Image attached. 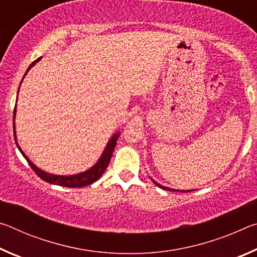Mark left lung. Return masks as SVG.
Wrapping results in <instances>:
<instances>
[{
  "label": "left lung",
  "instance_id": "1",
  "mask_svg": "<svg viewBox=\"0 0 257 257\" xmlns=\"http://www.w3.org/2000/svg\"><path fill=\"white\" fill-rule=\"evenodd\" d=\"M152 181L154 182V184L158 186V187H160V188H162V189H165V190H172V191H179L178 189H172V188H168V187H164V186H162V185H160V184H158V182L156 181H154L153 179H152ZM181 191H184V193H187V191H191V190H181Z\"/></svg>",
  "mask_w": 257,
  "mask_h": 257
}]
</instances>
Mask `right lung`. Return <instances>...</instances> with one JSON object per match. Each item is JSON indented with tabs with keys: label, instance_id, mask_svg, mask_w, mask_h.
Masks as SVG:
<instances>
[{
	"label": "right lung",
	"instance_id": "right-lung-1",
	"mask_svg": "<svg viewBox=\"0 0 257 257\" xmlns=\"http://www.w3.org/2000/svg\"><path fill=\"white\" fill-rule=\"evenodd\" d=\"M42 59L38 58L37 60H35L34 62L30 64V66L28 67L27 71H26V73L24 75V78L25 76L27 75V72L32 69V67H34L35 64H36V62H38ZM23 78V79H24ZM23 81V80H21ZM21 85V82H20ZM20 88V87H19ZM18 93H19V89H18ZM17 99H18V97H17ZM16 107H17V104L15 106V111H14V135H15V141H16V144L17 146H18V149L20 151V153L24 155V158L27 160L28 164L32 167L33 170L35 171V173L41 178V179H43L46 182H50V184H54V185H59V186H63V187H71V188H76V187H84V186H88V185H92L93 182H95L96 180H98L99 178H101V176L104 173V171H105V169L107 168L108 163H110L111 161V156H112V153L113 151H114V147L116 145V141H118V138L120 136L119 133L114 134L112 136V138L108 141L107 145L105 147V150H104L103 154L101 158H99V160L97 161V163L94 165V167H92L90 169H88V170H86L84 172L81 173H78V175H72V176H58V175H52V173H47L45 171L41 170L40 168H37L36 165H35L32 161H30L27 155H26L23 151H21V147L18 145V142H17V136H16V124H15V118H16Z\"/></svg>",
	"mask_w": 257,
	"mask_h": 257
}]
</instances>
